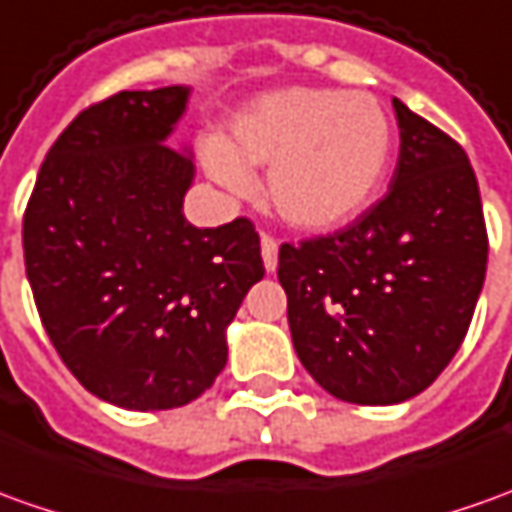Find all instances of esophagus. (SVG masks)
Listing matches in <instances>:
<instances>
[{"label":"esophagus","instance_id":"1","mask_svg":"<svg viewBox=\"0 0 512 512\" xmlns=\"http://www.w3.org/2000/svg\"><path fill=\"white\" fill-rule=\"evenodd\" d=\"M260 252H263V263H266V269L274 271L277 269V241L271 238V235H260Z\"/></svg>","mask_w":512,"mask_h":512}]
</instances>
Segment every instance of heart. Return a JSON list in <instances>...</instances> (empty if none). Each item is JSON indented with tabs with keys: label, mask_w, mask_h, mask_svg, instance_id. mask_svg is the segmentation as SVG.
<instances>
[{
	"label": "heart",
	"mask_w": 512,
	"mask_h": 512,
	"mask_svg": "<svg viewBox=\"0 0 512 512\" xmlns=\"http://www.w3.org/2000/svg\"><path fill=\"white\" fill-rule=\"evenodd\" d=\"M392 128L367 92L283 89L260 97L224 139L204 142L212 179L249 190L269 168L266 193L285 224L308 232L350 221L373 198L389 162Z\"/></svg>",
	"instance_id": "b5f03b06"
}]
</instances>
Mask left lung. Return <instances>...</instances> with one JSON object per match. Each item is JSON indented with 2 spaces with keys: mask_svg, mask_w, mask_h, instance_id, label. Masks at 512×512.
<instances>
[{
  "mask_svg": "<svg viewBox=\"0 0 512 512\" xmlns=\"http://www.w3.org/2000/svg\"><path fill=\"white\" fill-rule=\"evenodd\" d=\"M401 154L387 196L350 227L280 246L277 277L302 367L333 398L389 406L460 350L488 269L474 168L437 125L392 100Z\"/></svg>",
  "mask_w": 512,
  "mask_h": 512,
  "instance_id": "left-lung-1",
  "label": "left lung"
}]
</instances>
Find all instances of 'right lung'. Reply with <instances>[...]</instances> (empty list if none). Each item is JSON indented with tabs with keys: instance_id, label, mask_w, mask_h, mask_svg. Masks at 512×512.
Instances as JSON below:
<instances>
[{
	"instance_id": "add662e5",
	"label": "right lung",
	"mask_w": 512,
	"mask_h": 512,
	"mask_svg": "<svg viewBox=\"0 0 512 512\" xmlns=\"http://www.w3.org/2000/svg\"><path fill=\"white\" fill-rule=\"evenodd\" d=\"M187 86L83 109L41 162L22 224L41 325L83 387L151 412L196 401L227 364V325L263 280L249 218H184L193 159L170 148Z\"/></svg>"
}]
</instances>
